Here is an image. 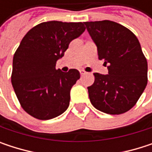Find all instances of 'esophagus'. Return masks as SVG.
<instances>
[{"label": "esophagus", "instance_id": "34e87169", "mask_svg": "<svg viewBox=\"0 0 152 152\" xmlns=\"http://www.w3.org/2000/svg\"><path fill=\"white\" fill-rule=\"evenodd\" d=\"M86 74V72L85 71H83V70H80V75L81 76H83V75H85Z\"/></svg>", "mask_w": 152, "mask_h": 152}]
</instances>
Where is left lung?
Segmentation results:
<instances>
[{
    "mask_svg": "<svg viewBox=\"0 0 152 152\" xmlns=\"http://www.w3.org/2000/svg\"><path fill=\"white\" fill-rule=\"evenodd\" d=\"M99 60L105 61L108 75L94 73L88 87L91 103L96 109L121 114L136 105L147 85L148 64L136 35L123 25L104 20L85 22Z\"/></svg>",
    "mask_w": 152,
    "mask_h": 152,
    "instance_id": "obj_1",
    "label": "left lung"
}]
</instances>
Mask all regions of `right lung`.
<instances>
[{"instance_id":"1","label":"right lung","mask_w":152,"mask_h":152,"mask_svg":"<svg viewBox=\"0 0 152 152\" xmlns=\"http://www.w3.org/2000/svg\"><path fill=\"white\" fill-rule=\"evenodd\" d=\"M84 31V23L49 21L23 38L13 57L11 83L22 107L32 117L50 120L68 109L70 90L80 73L75 69H56V61Z\"/></svg>"}]
</instances>
